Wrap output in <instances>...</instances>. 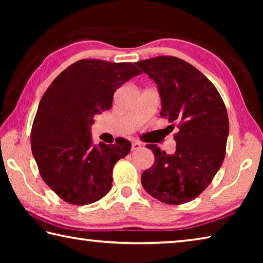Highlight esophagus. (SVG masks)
I'll return each mask as SVG.
<instances>
[{
  "instance_id": "obj_1",
  "label": "esophagus",
  "mask_w": 263,
  "mask_h": 263,
  "mask_svg": "<svg viewBox=\"0 0 263 263\" xmlns=\"http://www.w3.org/2000/svg\"><path fill=\"white\" fill-rule=\"evenodd\" d=\"M140 147H141L140 142H138V141H133L132 142V146H131V149L132 151H137V149H139Z\"/></svg>"
}]
</instances>
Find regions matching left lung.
I'll return each mask as SVG.
<instances>
[{"mask_svg": "<svg viewBox=\"0 0 263 263\" xmlns=\"http://www.w3.org/2000/svg\"><path fill=\"white\" fill-rule=\"evenodd\" d=\"M158 84L162 118L176 125V151L166 154L158 145L154 164L141 175V184L158 201L184 204L208 188L226 153L229 116L213 83L193 65L171 55L136 62Z\"/></svg>", "mask_w": 263, "mask_h": 263, "instance_id": "1", "label": "left lung"}]
</instances>
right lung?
I'll use <instances>...</instances> for the list:
<instances>
[{"instance_id":"obj_1","label":"right lung","mask_w":263,"mask_h":263,"mask_svg":"<svg viewBox=\"0 0 263 263\" xmlns=\"http://www.w3.org/2000/svg\"><path fill=\"white\" fill-rule=\"evenodd\" d=\"M141 72L131 62L82 59L58 75L39 103L31 149L44 182L73 205L94 203L109 193L112 169L131 142L92 146L94 116L109 110L114 94Z\"/></svg>"}]
</instances>
